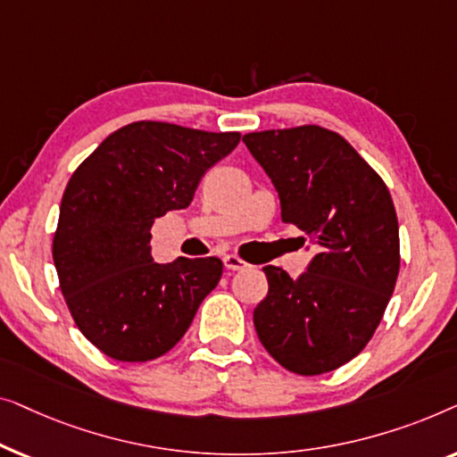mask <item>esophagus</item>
I'll use <instances>...</instances> for the list:
<instances>
[{
    "instance_id": "obj_1",
    "label": "esophagus",
    "mask_w": 457,
    "mask_h": 457,
    "mask_svg": "<svg viewBox=\"0 0 457 457\" xmlns=\"http://www.w3.org/2000/svg\"><path fill=\"white\" fill-rule=\"evenodd\" d=\"M223 265H226L228 271H242V269L248 267V262L242 261L240 256H236V254H228V256H223Z\"/></svg>"
}]
</instances>
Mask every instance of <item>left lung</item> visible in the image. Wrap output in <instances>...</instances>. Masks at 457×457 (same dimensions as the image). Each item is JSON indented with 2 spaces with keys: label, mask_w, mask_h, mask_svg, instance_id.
Returning <instances> with one entry per match:
<instances>
[{
  "label": "left lung",
  "mask_w": 457,
  "mask_h": 457,
  "mask_svg": "<svg viewBox=\"0 0 457 457\" xmlns=\"http://www.w3.org/2000/svg\"><path fill=\"white\" fill-rule=\"evenodd\" d=\"M317 254L300 278L267 265L254 308L261 344L284 369L320 375L350 362L381 323L400 273V228L381 176L348 140L320 126L244 134ZM304 242V237H302Z\"/></svg>",
  "instance_id": "left-lung-1"
}]
</instances>
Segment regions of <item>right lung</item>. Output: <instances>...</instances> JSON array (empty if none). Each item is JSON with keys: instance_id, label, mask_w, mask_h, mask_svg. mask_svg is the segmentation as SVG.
Masks as SVG:
<instances>
[{"instance_id": "obj_1", "label": "right lung", "mask_w": 457, "mask_h": 457, "mask_svg": "<svg viewBox=\"0 0 457 457\" xmlns=\"http://www.w3.org/2000/svg\"><path fill=\"white\" fill-rule=\"evenodd\" d=\"M237 143L240 132L134 121L72 173L54 262L74 323L103 354L121 362L163 356L220 284L217 256L153 261L151 228L167 211L188 207L201 178Z\"/></svg>"}]
</instances>
